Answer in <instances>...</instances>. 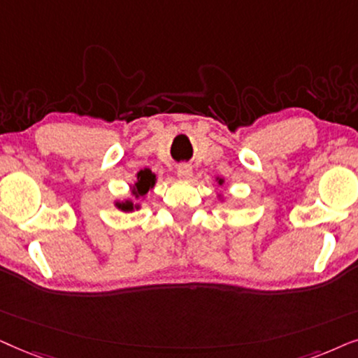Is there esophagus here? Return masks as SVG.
I'll use <instances>...</instances> for the list:
<instances>
[{"instance_id": "1", "label": "esophagus", "mask_w": 358, "mask_h": 358, "mask_svg": "<svg viewBox=\"0 0 358 358\" xmlns=\"http://www.w3.org/2000/svg\"><path fill=\"white\" fill-rule=\"evenodd\" d=\"M176 175H178L180 180H189V178H192V175H193L192 166H189V165H180L178 169H176Z\"/></svg>"}]
</instances>
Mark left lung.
Wrapping results in <instances>:
<instances>
[{
  "label": "left lung",
  "instance_id": "8db88e82",
  "mask_svg": "<svg viewBox=\"0 0 358 358\" xmlns=\"http://www.w3.org/2000/svg\"><path fill=\"white\" fill-rule=\"evenodd\" d=\"M216 182H217V185H219V187H222V185H224V178H221V176H216ZM217 198L219 199H221V201H222V194H217Z\"/></svg>",
  "mask_w": 358,
  "mask_h": 358
}]
</instances>
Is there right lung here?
Wrapping results in <instances>:
<instances>
[{
	"label": "right lung",
	"instance_id": "obj_1",
	"mask_svg": "<svg viewBox=\"0 0 358 358\" xmlns=\"http://www.w3.org/2000/svg\"><path fill=\"white\" fill-rule=\"evenodd\" d=\"M136 178H137L136 183L129 185L132 198L124 199V201H114V206H116L119 211L132 213V211H137V209H141L139 199H144L145 194L149 193L157 183L155 173H152V170H149V169L137 171Z\"/></svg>",
	"mask_w": 358,
	"mask_h": 358
}]
</instances>
